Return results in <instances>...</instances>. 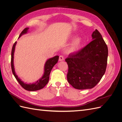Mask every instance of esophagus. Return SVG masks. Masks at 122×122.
Returning <instances> with one entry per match:
<instances>
[{
  "mask_svg": "<svg viewBox=\"0 0 122 122\" xmlns=\"http://www.w3.org/2000/svg\"><path fill=\"white\" fill-rule=\"evenodd\" d=\"M64 60V56L62 55H60V57H59V61H62Z\"/></svg>",
  "mask_w": 122,
  "mask_h": 122,
  "instance_id": "esophagus-1",
  "label": "esophagus"
}]
</instances>
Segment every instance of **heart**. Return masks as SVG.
Returning <instances> with one entry per match:
<instances>
[{
  "instance_id": "heart-1",
  "label": "heart",
  "mask_w": 122,
  "mask_h": 122,
  "mask_svg": "<svg viewBox=\"0 0 122 122\" xmlns=\"http://www.w3.org/2000/svg\"><path fill=\"white\" fill-rule=\"evenodd\" d=\"M75 38V36H71V40H74ZM82 43V39L81 37H77L74 40L72 44L70 45L68 48V51L70 52H75L77 50H78L79 48L81 45Z\"/></svg>"
}]
</instances>
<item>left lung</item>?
<instances>
[{
    "label": "left lung",
    "mask_w": 122,
    "mask_h": 122,
    "mask_svg": "<svg viewBox=\"0 0 122 122\" xmlns=\"http://www.w3.org/2000/svg\"><path fill=\"white\" fill-rule=\"evenodd\" d=\"M93 41L66 58L68 65L67 80L75 88H92L100 81L106 71L108 48L97 29L92 35Z\"/></svg>",
    "instance_id": "8db88e82"
}]
</instances>
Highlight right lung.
Returning a JSON list of instances; mask_svg holds the SVG:
<instances>
[{
  "label": "right lung",
  "instance_id": "add662e5",
  "mask_svg": "<svg viewBox=\"0 0 122 122\" xmlns=\"http://www.w3.org/2000/svg\"><path fill=\"white\" fill-rule=\"evenodd\" d=\"M28 29V27L25 28L24 30L21 32L18 39H19L22 35L27 34ZM16 44L17 42L15 43L13 45L12 50V53H11V67H12V70L13 75L16 78V80L18 81V82L21 85V86L23 88H24L25 90L28 91H36L42 89V88L45 87V86L48 83V82L49 75L51 70L52 69L54 65L57 62L59 56L58 55H56V56H55L52 58H49L48 60H47L45 64V66H44V74L41 78L39 79L38 81H36V82L33 83L28 84L26 83H24L19 78V77H18V76L16 75L15 71L14 65V55Z\"/></svg>",
  "mask_w": 122,
  "mask_h": 122
}]
</instances>
